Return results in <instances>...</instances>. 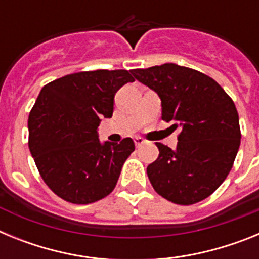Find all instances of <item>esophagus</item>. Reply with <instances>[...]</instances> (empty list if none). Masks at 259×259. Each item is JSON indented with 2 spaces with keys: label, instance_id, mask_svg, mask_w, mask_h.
<instances>
[{
  "label": "esophagus",
  "instance_id": "esophagus-1",
  "mask_svg": "<svg viewBox=\"0 0 259 259\" xmlns=\"http://www.w3.org/2000/svg\"><path fill=\"white\" fill-rule=\"evenodd\" d=\"M134 141H135V145H136L137 148H140V146L143 145V144H145V140H144L143 137H140V136L135 137Z\"/></svg>",
  "mask_w": 259,
  "mask_h": 259
}]
</instances>
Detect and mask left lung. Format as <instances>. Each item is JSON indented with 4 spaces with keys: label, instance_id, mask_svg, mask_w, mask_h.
Listing matches in <instances>:
<instances>
[{
    "label": "left lung",
    "instance_id": "obj_1",
    "mask_svg": "<svg viewBox=\"0 0 259 259\" xmlns=\"http://www.w3.org/2000/svg\"><path fill=\"white\" fill-rule=\"evenodd\" d=\"M161 98L162 119L180 128L176 149L157 143L146 168L153 188L179 205L209 197L227 178L239 152V114L230 96L200 71L164 63L132 71Z\"/></svg>",
    "mask_w": 259,
    "mask_h": 259
}]
</instances>
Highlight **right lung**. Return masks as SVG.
<instances>
[{
    "label": "right lung",
    "mask_w": 259,
    "mask_h": 259,
    "mask_svg": "<svg viewBox=\"0 0 259 259\" xmlns=\"http://www.w3.org/2000/svg\"><path fill=\"white\" fill-rule=\"evenodd\" d=\"M128 81L135 79L127 70L83 71L41 89L29 113L28 146L41 178L63 200L85 205L115 188L135 143H101L98 125L113 116L114 96Z\"/></svg>",
    "instance_id": "obj_1"
}]
</instances>
